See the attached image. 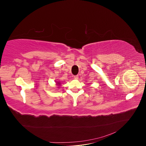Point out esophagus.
Wrapping results in <instances>:
<instances>
[{
    "mask_svg": "<svg viewBox=\"0 0 146 146\" xmlns=\"http://www.w3.org/2000/svg\"><path fill=\"white\" fill-rule=\"evenodd\" d=\"M74 79H76V80H78V76H75L74 77Z\"/></svg>",
    "mask_w": 146,
    "mask_h": 146,
    "instance_id": "esophagus-1",
    "label": "esophagus"
}]
</instances>
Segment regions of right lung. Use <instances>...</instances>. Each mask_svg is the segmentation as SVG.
I'll return each mask as SVG.
<instances>
[{"label": "right lung", "instance_id": "right-lung-1", "mask_svg": "<svg viewBox=\"0 0 146 146\" xmlns=\"http://www.w3.org/2000/svg\"><path fill=\"white\" fill-rule=\"evenodd\" d=\"M56 83V85L58 86V88H60V86H61V82L60 81H55Z\"/></svg>", "mask_w": 146, "mask_h": 146}]
</instances>
